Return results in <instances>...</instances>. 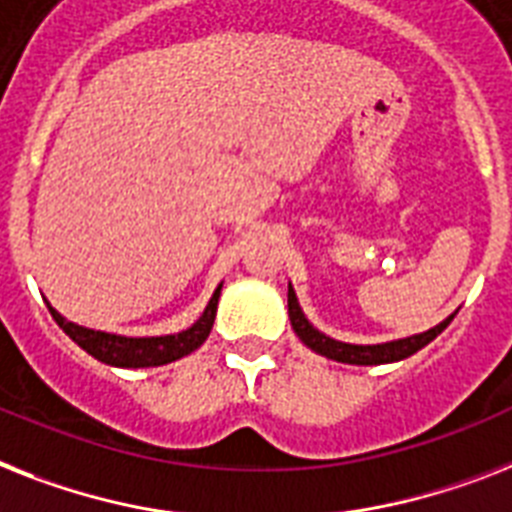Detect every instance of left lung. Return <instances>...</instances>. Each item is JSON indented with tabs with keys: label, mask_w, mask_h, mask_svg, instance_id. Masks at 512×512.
Instances as JSON below:
<instances>
[{
	"label": "left lung",
	"mask_w": 512,
	"mask_h": 512,
	"mask_svg": "<svg viewBox=\"0 0 512 512\" xmlns=\"http://www.w3.org/2000/svg\"><path fill=\"white\" fill-rule=\"evenodd\" d=\"M455 315H450L447 321H442L439 326L423 331V334L407 336V339H397V342L386 344H344L336 342L331 336L321 334L318 328H313V323L307 321L302 307L297 302V294H294L292 284H289V321H292L294 334L302 339V344H307L310 350L318 352V355L328 357V360H336V363H350V365H381V363H397V360H405V357L415 355L418 350H423L426 344L434 342L436 336L442 334L444 328L450 326V321Z\"/></svg>",
	"instance_id": "left-lung-1"
}]
</instances>
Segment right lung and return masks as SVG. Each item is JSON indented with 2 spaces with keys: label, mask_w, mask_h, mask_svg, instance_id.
<instances>
[{
  "label": "right lung",
  "mask_w": 512,
  "mask_h": 512,
  "mask_svg": "<svg viewBox=\"0 0 512 512\" xmlns=\"http://www.w3.org/2000/svg\"><path fill=\"white\" fill-rule=\"evenodd\" d=\"M220 286L215 289L213 299L207 302L202 318H199L191 328L181 331V334L170 336H141V339H134V336L105 334V331H94V328H83L76 326V323L65 321L52 305L47 307L54 321H57V326H60L81 350L89 352L91 357H97V360H102V363L107 365H115V368H155V365L173 363L178 357L189 355V352H194L197 347H202V342L210 336V328H213Z\"/></svg>",
  "instance_id": "obj_1"
}]
</instances>
